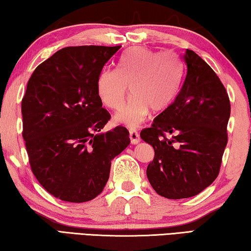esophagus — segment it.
<instances>
[{"instance_id": "esophagus-1", "label": "esophagus", "mask_w": 251, "mask_h": 251, "mask_svg": "<svg viewBox=\"0 0 251 251\" xmlns=\"http://www.w3.org/2000/svg\"><path fill=\"white\" fill-rule=\"evenodd\" d=\"M129 138L133 145H136L141 141V137H139V134L136 128H129Z\"/></svg>"}]
</instances>
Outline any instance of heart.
<instances>
[{"label":"heart","mask_w":251,"mask_h":251,"mask_svg":"<svg viewBox=\"0 0 251 251\" xmlns=\"http://www.w3.org/2000/svg\"><path fill=\"white\" fill-rule=\"evenodd\" d=\"M180 66L169 53H156L143 46L126 50L117 70L105 69L97 76L96 91L103 104L118 109L129 90L128 101L115 115V122L135 127L151 109L161 112L175 99L180 84Z\"/></svg>","instance_id":"obj_1"}]
</instances>
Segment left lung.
<instances>
[{
    "instance_id": "1",
    "label": "left lung",
    "mask_w": 251,
    "mask_h": 251,
    "mask_svg": "<svg viewBox=\"0 0 251 251\" xmlns=\"http://www.w3.org/2000/svg\"><path fill=\"white\" fill-rule=\"evenodd\" d=\"M181 59L180 92L151 127L141 133L155 151L147 167L148 180L157 194L168 199L196 196L217 178L230 117L226 88L211 67L190 50Z\"/></svg>"
}]
</instances>
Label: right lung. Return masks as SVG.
Returning <instances> with one entry per match:
<instances>
[{"instance_id":"right-lung-1","label":"right lung","mask_w":251,"mask_h":251,"mask_svg":"<svg viewBox=\"0 0 251 251\" xmlns=\"http://www.w3.org/2000/svg\"><path fill=\"white\" fill-rule=\"evenodd\" d=\"M118 46H70L33 72L22 100L23 138L32 172L61 201L85 202L103 192L110 164L129 145L97 95V76Z\"/></svg>"}]
</instances>
